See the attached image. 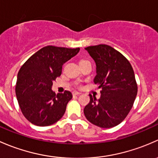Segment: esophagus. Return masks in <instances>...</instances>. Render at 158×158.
Returning <instances> with one entry per match:
<instances>
[{
	"mask_svg": "<svg viewBox=\"0 0 158 158\" xmlns=\"http://www.w3.org/2000/svg\"><path fill=\"white\" fill-rule=\"evenodd\" d=\"M81 94V92H78V91H74L73 92V95L76 96V95H80Z\"/></svg>",
	"mask_w": 158,
	"mask_h": 158,
	"instance_id": "esophagus-1",
	"label": "esophagus"
}]
</instances>
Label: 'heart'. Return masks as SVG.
<instances>
[{"instance_id":"1","label":"heart","mask_w":158,"mask_h":158,"mask_svg":"<svg viewBox=\"0 0 158 158\" xmlns=\"http://www.w3.org/2000/svg\"><path fill=\"white\" fill-rule=\"evenodd\" d=\"M82 61H84V60H82Z\"/></svg>"}]
</instances>
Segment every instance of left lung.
I'll list each match as a JSON object with an SVG mask.
<instances>
[{
    "mask_svg": "<svg viewBox=\"0 0 158 158\" xmlns=\"http://www.w3.org/2000/svg\"><path fill=\"white\" fill-rule=\"evenodd\" d=\"M85 49L96 63L97 75L94 81L101 88V96L97 100L90 94L84 115L99 127H114L126 118L137 96L134 71L127 58L110 45L101 44Z\"/></svg>",
    "mask_w": 158,
    "mask_h": 158,
    "instance_id": "left-lung-1",
    "label": "left lung"
}]
</instances>
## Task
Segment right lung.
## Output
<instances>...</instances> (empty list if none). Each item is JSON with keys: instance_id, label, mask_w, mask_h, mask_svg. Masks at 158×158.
<instances>
[{"instance_id": "1", "label": "right lung", "mask_w": 158, "mask_h": 158, "mask_svg": "<svg viewBox=\"0 0 158 158\" xmlns=\"http://www.w3.org/2000/svg\"><path fill=\"white\" fill-rule=\"evenodd\" d=\"M80 48L52 45L43 47L24 63L17 74L16 96L25 118L38 126L58 122L72 98L70 91L58 94L52 90L53 81L61 74L64 63L75 56Z\"/></svg>"}]
</instances>
